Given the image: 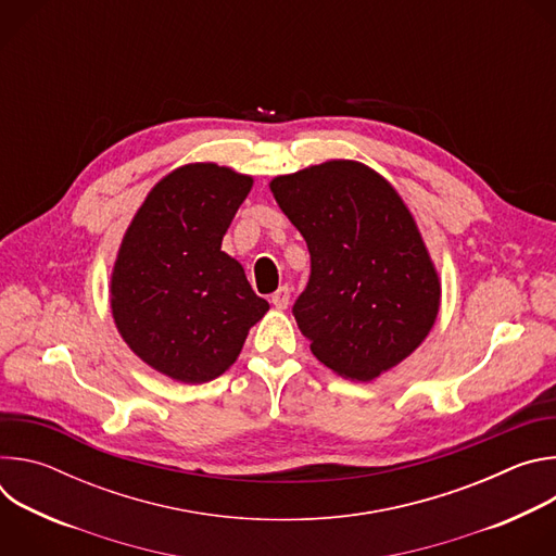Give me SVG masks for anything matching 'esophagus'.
Instances as JSON below:
<instances>
[{
	"instance_id": "obj_1",
	"label": "esophagus",
	"mask_w": 556,
	"mask_h": 556,
	"mask_svg": "<svg viewBox=\"0 0 556 556\" xmlns=\"http://www.w3.org/2000/svg\"><path fill=\"white\" fill-rule=\"evenodd\" d=\"M270 301H273V305H275L277 309H286L288 303H290V288H288V286H281V288L270 296Z\"/></svg>"
}]
</instances>
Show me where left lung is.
Returning a JSON list of instances; mask_svg holds the SVG:
<instances>
[{
  "instance_id": "8db88e82",
  "label": "left lung",
  "mask_w": 556,
  "mask_h": 556,
  "mask_svg": "<svg viewBox=\"0 0 556 556\" xmlns=\"http://www.w3.org/2000/svg\"><path fill=\"white\" fill-rule=\"evenodd\" d=\"M309 251V281L292 314L312 354L369 382L431 332L442 286L418 224L380 174L328 161L270 180Z\"/></svg>"
}]
</instances>
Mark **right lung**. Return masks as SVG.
Instances as JSON below:
<instances>
[{
	"label": "right lung",
	"instance_id": "right-lung-1",
	"mask_svg": "<svg viewBox=\"0 0 556 556\" xmlns=\"http://www.w3.org/2000/svg\"><path fill=\"white\" fill-rule=\"evenodd\" d=\"M253 178L191 163L157 182L127 226L110 281L118 334L178 382L222 376L268 312L242 264L222 251Z\"/></svg>",
	"mask_w": 556,
	"mask_h": 556
}]
</instances>
